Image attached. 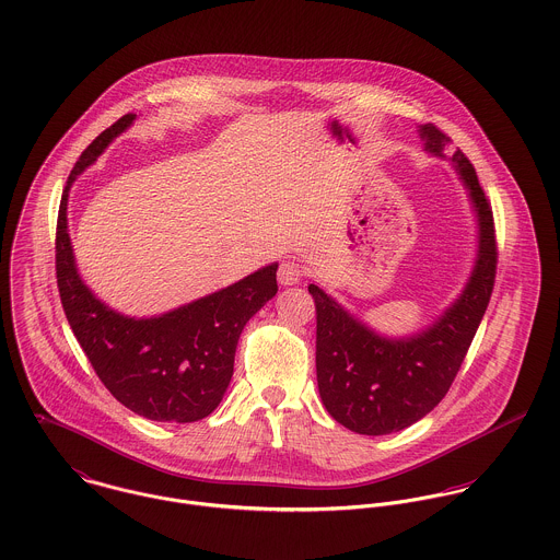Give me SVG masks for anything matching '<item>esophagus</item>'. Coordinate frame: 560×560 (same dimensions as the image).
Masks as SVG:
<instances>
[{"label":"esophagus","mask_w":560,"mask_h":560,"mask_svg":"<svg viewBox=\"0 0 560 560\" xmlns=\"http://www.w3.org/2000/svg\"><path fill=\"white\" fill-rule=\"evenodd\" d=\"M302 276H304V267L298 260H282L278 267V280L284 287L298 284L302 280Z\"/></svg>","instance_id":"obj_1"}]
</instances>
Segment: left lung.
Wrapping results in <instances>:
<instances>
[{
    "label": "left lung",
    "instance_id": "8db88e82",
    "mask_svg": "<svg viewBox=\"0 0 560 560\" xmlns=\"http://www.w3.org/2000/svg\"><path fill=\"white\" fill-rule=\"evenodd\" d=\"M424 151L448 160L468 189L477 213L479 245L472 273L459 298L424 329L384 336L345 311L317 284V384L329 416L362 435H388L424 418L448 393L487 311L495 278L491 207L470 160L451 149V138L420 125Z\"/></svg>",
    "mask_w": 560,
    "mask_h": 560
}]
</instances>
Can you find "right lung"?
Returning a JSON list of instances; mask_svg holds the SVG:
<instances>
[{
    "instance_id": "right-lung-1",
    "label": "right lung",
    "mask_w": 560,
    "mask_h": 560,
    "mask_svg": "<svg viewBox=\"0 0 560 560\" xmlns=\"http://www.w3.org/2000/svg\"><path fill=\"white\" fill-rule=\"evenodd\" d=\"M136 114L105 129L83 153L62 191L56 231V273L62 308L103 386L131 411L158 422H196L209 416L233 377L245 323L276 293L278 262L240 282L149 319L112 311L80 278L69 237V191Z\"/></svg>"
}]
</instances>
